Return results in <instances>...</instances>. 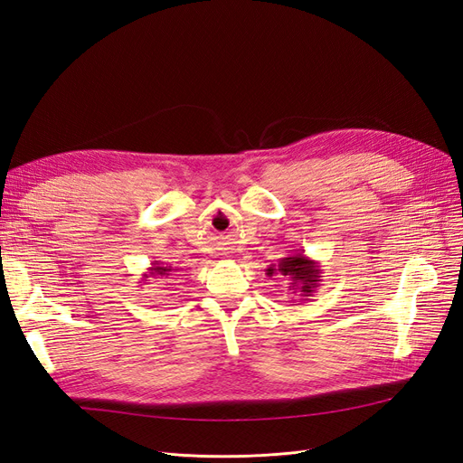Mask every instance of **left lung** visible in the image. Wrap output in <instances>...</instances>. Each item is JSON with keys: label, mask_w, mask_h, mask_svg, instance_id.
<instances>
[{"label": "left lung", "mask_w": 463, "mask_h": 463, "mask_svg": "<svg viewBox=\"0 0 463 463\" xmlns=\"http://www.w3.org/2000/svg\"><path fill=\"white\" fill-rule=\"evenodd\" d=\"M266 274L269 276L279 274V276L289 278L291 279L289 289H293L291 293H299V298L303 301L313 296L315 289L320 284V278H322L318 262L303 253H296V255L279 259L278 264H272L266 269Z\"/></svg>", "instance_id": "1"}]
</instances>
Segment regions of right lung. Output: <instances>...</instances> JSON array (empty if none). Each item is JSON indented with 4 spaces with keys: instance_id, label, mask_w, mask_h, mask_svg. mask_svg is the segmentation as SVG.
Segmentation results:
<instances>
[{
    "instance_id": "add662e5",
    "label": "right lung",
    "mask_w": 463,
    "mask_h": 463,
    "mask_svg": "<svg viewBox=\"0 0 463 463\" xmlns=\"http://www.w3.org/2000/svg\"><path fill=\"white\" fill-rule=\"evenodd\" d=\"M177 269H174V266H170V264H164V262H160V260H154V262H150V266H148V270L143 274V282L146 284L148 282V278H162V276H170L172 272H175Z\"/></svg>"
}]
</instances>
